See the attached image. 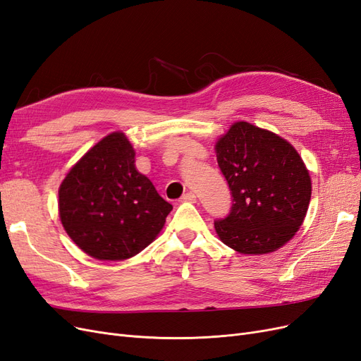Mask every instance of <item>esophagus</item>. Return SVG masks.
I'll list each match as a JSON object with an SVG mask.
<instances>
[{"mask_svg": "<svg viewBox=\"0 0 361 361\" xmlns=\"http://www.w3.org/2000/svg\"><path fill=\"white\" fill-rule=\"evenodd\" d=\"M195 199H197V197H195V194L194 192H187V194H183L182 195V202H195Z\"/></svg>", "mask_w": 361, "mask_h": 361, "instance_id": "obj_1", "label": "esophagus"}]
</instances>
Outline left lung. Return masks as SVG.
Masks as SVG:
<instances>
[{
    "instance_id": "1",
    "label": "left lung",
    "mask_w": 361,
    "mask_h": 361,
    "mask_svg": "<svg viewBox=\"0 0 361 361\" xmlns=\"http://www.w3.org/2000/svg\"><path fill=\"white\" fill-rule=\"evenodd\" d=\"M232 207L216 220L221 241L238 253L267 255L298 232L312 197V180L300 154L285 138L236 122L215 145Z\"/></svg>"
}]
</instances>
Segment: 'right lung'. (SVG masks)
Here are the masks:
<instances>
[{
  "label": "right lung",
  "mask_w": 361,
  "mask_h": 361,
  "mask_svg": "<svg viewBox=\"0 0 361 361\" xmlns=\"http://www.w3.org/2000/svg\"><path fill=\"white\" fill-rule=\"evenodd\" d=\"M171 209L135 169V150L123 133L96 143L59 190L64 231L84 253L99 260L138 255L158 236Z\"/></svg>",
  "instance_id": "right-lung-1"
}]
</instances>
